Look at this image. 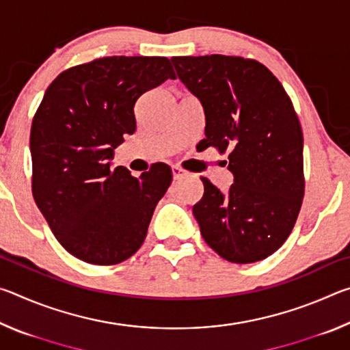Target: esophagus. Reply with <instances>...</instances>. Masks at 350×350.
Returning <instances> with one entry per match:
<instances>
[{
    "label": "esophagus",
    "instance_id": "34e87169",
    "mask_svg": "<svg viewBox=\"0 0 350 350\" xmlns=\"http://www.w3.org/2000/svg\"><path fill=\"white\" fill-rule=\"evenodd\" d=\"M171 171H173V179L174 180H179V179H182V177H185L188 173L183 168H180V167H173L171 168Z\"/></svg>",
    "mask_w": 350,
    "mask_h": 350
}]
</instances>
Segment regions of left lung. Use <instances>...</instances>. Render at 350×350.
<instances>
[{"instance_id": "1", "label": "left lung", "mask_w": 350, "mask_h": 350, "mask_svg": "<svg viewBox=\"0 0 350 350\" xmlns=\"http://www.w3.org/2000/svg\"><path fill=\"white\" fill-rule=\"evenodd\" d=\"M177 77L205 114L204 148L228 151L227 193L206 179L193 206L200 234L234 264L265 259L292 232L303 204V131L270 70L241 57H173ZM227 163V161H225Z\"/></svg>"}]
</instances>
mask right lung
Wrapping results in <instances>:
<instances>
[{"instance_id":"obj_1","label":"right lung","mask_w":350,"mask_h":350,"mask_svg":"<svg viewBox=\"0 0 350 350\" xmlns=\"http://www.w3.org/2000/svg\"><path fill=\"white\" fill-rule=\"evenodd\" d=\"M176 79L165 57H105L64 70L32 120V193L57 241L85 262L112 265L144 244L154 208L173 179L165 163L133 177L111 168L134 105Z\"/></svg>"}]
</instances>
